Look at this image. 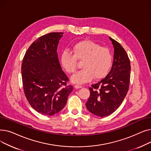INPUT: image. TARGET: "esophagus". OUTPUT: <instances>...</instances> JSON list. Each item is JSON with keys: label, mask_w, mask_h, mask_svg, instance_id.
<instances>
[{"label": "esophagus", "mask_w": 151, "mask_h": 151, "mask_svg": "<svg viewBox=\"0 0 151 151\" xmlns=\"http://www.w3.org/2000/svg\"><path fill=\"white\" fill-rule=\"evenodd\" d=\"M82 86H80V85H75V89H80V88H81Z\"/></svg>", "instance_id": "obj_1"}]
</instances>
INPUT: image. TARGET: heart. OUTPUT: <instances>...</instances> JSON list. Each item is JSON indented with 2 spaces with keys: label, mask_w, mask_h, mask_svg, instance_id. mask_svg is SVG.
<instances>
[{
  "label": "heart",
  "mask_w": 151,
  "mask_h": 151,
  "mask_svg": "<svg viewBox=\"0 0 151 151\" xmlns=\"http://www.w3.org/2000/svg\"><path fill=\"white\" fill-rule=\"evenodd\" d=\"M73 54L65 50L60 57L62 67L69 74L74 73L77 60L82 61L83 68L71 78L75 83L83 84L91 81L93 78L99 80L104 78L113 65V55L110 50L100 45L91 41L83 40L73 47Z\"/></svg>",
  "instance_id": "b5f03b06"
}]
</instances>
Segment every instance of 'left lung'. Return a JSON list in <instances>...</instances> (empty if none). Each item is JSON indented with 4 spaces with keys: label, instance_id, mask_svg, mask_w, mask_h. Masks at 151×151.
I'll return each instance as SVG.
<instances>
[{
    "label": "left lung",
    "instance_id": "left-lung-1",
    "mask_svg": "<svg viewBox=\"0 0 151 151\" xmlns=\"http://www.w3.org/2000/svg\"><path fill=\"white\" fill-rule=\"evenodd\" d=\"M114 47L111 69L105 78L89 88L90 97L86 102L87 109L99 117L111 114L121 105L129 91L130 62L123 47L109 37Z\"/></svg>",
    "mask_w": 151,
    "mask_h": 151
}]
</instances>
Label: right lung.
Wrapping results in <instances>:
<instances>
[{
    "label": "right lung",
    "mask_w": 151,
    "mask_h": 151,
    "mask_svg": "<svg viewBox=\"0 0 151 151\" xmlns=\"http://www.w3.org/2000/svg\"><path fill=\"white\" fill-rule=\"evenodd\" d=\"M62 32L39 37L24 57L21 73L24 91L29 104L39 113L52 116L65 106L73 86L62 70L58 45Z\"/></svg>",
    "instance_id": "right-lung-1"
}]
</instances>
